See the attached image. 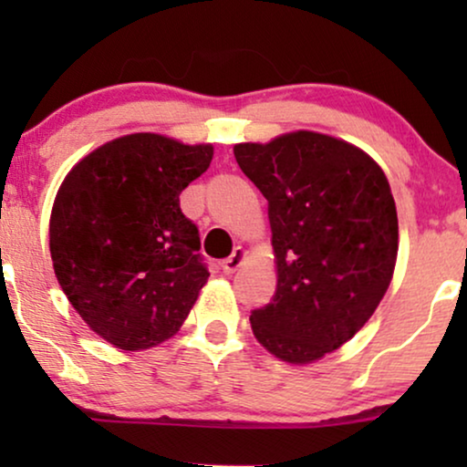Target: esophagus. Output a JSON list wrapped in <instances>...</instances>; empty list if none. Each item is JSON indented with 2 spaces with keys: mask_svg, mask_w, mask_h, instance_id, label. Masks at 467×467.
Returning <instances> with one entry per match:
<instances>
[{
  "mask_svg": "<svg viewBox=\"0 0 467 467\" xmlns=\"http://www.w3.org/2000/svg\"><path fill=\"white\" fill-rule=\"evenodd\" d=\"M244 259H246V251H244V248L235 246L234 253L229 254L227 259H223V272H225V274H234L242 264H244Z\"/></svg>",
  "mask_w": 467,
  "mask_h": 467,
  "instance_id": "1",
  "label": "esophagus"
}]
</instances>
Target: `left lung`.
<instances>
[{"label":"left lung","mask_w":467,"mask_h":467,"mask_svg":"<svg viewBox=\"0 0 467 467\" xmlns=\"http://www.w3.org/2000/svg\"><path fill=\"white\" fill-rule=\"evenodd\" d=\"M235 161L267 200L278 285L251 312L257 340L308 363L359 331L391 283L398 210L389 181L357 146L315 131L235 144Z\"/></svg>","instance_id":"obj_1"}]
</instances>
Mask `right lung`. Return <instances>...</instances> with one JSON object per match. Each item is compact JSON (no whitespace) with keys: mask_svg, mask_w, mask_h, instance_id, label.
<instances>
[{"mask_svg":"<svg viewBox=\"0 0 467 467\" xmlns=\"http://www.w3.org/2000/svg\"><path fill=\"white\" fill-rule=\"evenodd\" d=\"M213 161V146L131 133L87 155L50 214V257L69 304L123 350L174 336L210 276L181 193Z\"/></svg>","mask_w":467,"mask_h":467,"instance_id":"1","label":"right lung"}]
</instances>
